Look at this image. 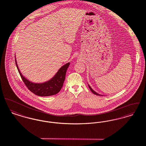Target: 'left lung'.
Returning a JSON list of instances; mask_svg holds the SVG:
<instances>
[{"mask_svg":"<svg viewBox=\"0 0 146 146\" xmlns=\"http://www.w3.org/2000/svg\"><path fill=\"white\" fill-rule=\"evenodd\" d=\"M88 87H89V88H90V90L91 91V92L93 93V94H96V95H97V96H102L103 95H101V94H98V93H97L96 92H95L93 89H92V88L91 87V86L88 84Z\"/></svg>","mask_w":146,"mask_h":146,"instance_id":"8db88e82","label":"left lung"}]
</instances>
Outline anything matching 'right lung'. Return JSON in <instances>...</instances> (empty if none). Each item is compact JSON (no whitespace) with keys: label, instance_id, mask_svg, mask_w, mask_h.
<instances>
[{"label":"right lung","instance_id":"right-lung-1","mask_svg":"<svg viewBox=\"0 0 146 146\" xmlns=\"http://www.w3.org/2000/svg\"><path fill=\"white\" fill-rule=\"evenodd\" d=\"M15 63L20 75L28 89L36 95L42 97L53 96L59 92L63 86L66 72L70 65V62H68L63 65L50 80L44 83L37 84L30 81L22 75L19 69L16 58Z\"/></svg>","mask_w":146,"mask_h":146}]
</instances>
